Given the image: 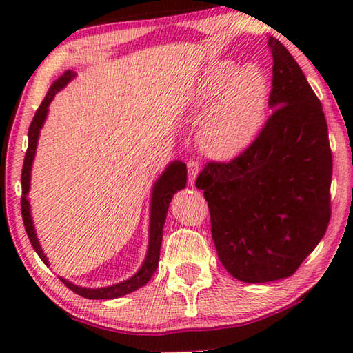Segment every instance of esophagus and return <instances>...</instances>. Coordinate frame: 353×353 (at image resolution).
Instances as JSON below:
<instances>
[{"mask_svg": "<svg viewBox=\"0 0 353 353\" xmlns=\"http://www.w3.org/2000/svg\"><path fill=\"white\" fill-rule=\"evenodd\" d=\"M187 166H188V181L191 185H193L196 177H198V174H199V163L194 162V160H190Z\"/></svg>", "mask_w": 353, "mask_h": 353, "instance_id": "obj_1", "label": "esophagus"}]
</instances>
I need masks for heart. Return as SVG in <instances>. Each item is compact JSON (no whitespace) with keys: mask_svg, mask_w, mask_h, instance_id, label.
Here are the masks:
<instances>
[{"mask_svg":"<svg viewBox=\"0 0 353 353\" xmlns=\"http://www.w3.org/2000/svg\"><path fill=\"white\" fill-rule=\"evenodd\" d=\"M270 82L261 70L229 61L214 62L202 73L190 107L201 119L202 152L216 160H234L254 145L268 118Z\"/></svg>","mask_w":353,"mask_h":353,"instance_id":"1","label":"heart"}]
</instances>
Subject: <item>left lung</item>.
Masks as SVG:
<instances>
[{"label":"left lung","instance_id":"obj_1","mask_svg":"<svg viewBox=\"0 0 353 353\" xmlns=\"http://www.w3.org/2000/svg\"><path fill=\"white\" fill-rule=\"evenodd\" d=\"M268 46L272 115L246 152L229 163H207L196 179L219 260L246 283L292 276L322 240L332 213L322 105L290 51L272 35Z\"/></svg>","mask_w":353,"mask_h":353}]
</instances>
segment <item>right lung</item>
<instances>
[{
    "label": "right lung",
    "mask_w": 353,
    "mask_h": 353,
    "mask_svg": "<svg viewBox=\"0 0 353 353\" xmlns=\"http://www.w3.org/2000/svg\"><path fill=\"white\" fill-rule=\"evenodd\" d=\"M74 76H76L74 71L67 70L57 81L52 82V85L50 87V90H48L45 99L41 101L40 107L37 109V112H35L31 126H29V130H28V151L25 155V163H23V171H21L23 223H25L26 234L29 236V241H31L34 250L39 254L41 261L48 266H50V261H48L46 255L43 254V249L40 246L37 234H35V229H34L28 193H29V187H31V170H32V162L35 157V149H37L40 129L43 128V123L48 117V107H50L51 101L54 99L57 92H61ZM185 185H187V165L181 162V160H174V162H171L162 172V176L155 181L152 187V193H151V216H149L151 221H149L148 252L141 268L134 274L132 277L128 280H123V282L115 283V285L104 286V288H85V286L74 285L68 282L67 279L61 277L62 282L67 285L71 291L76 292V294H79L85 299H117L124 294H129V292L139 290L141 286H145L149 282V279L154 276V272L159 266L160 246H162V238H163V225L166 221V213H168L170 202L172 199V196H174L179 190L185 188Z\"/></svg>",
    "instance_id": "1"
}]
</instances>
